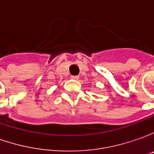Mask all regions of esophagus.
<instances>
[{
	"mask_svg": "<svg viewBox=\"0 0 154 154\" xmlns=\"http://www.w3.org/2000/svg\"><path fill=\"white\" fill-rule=\"evenodd\" d=\"M72 79H74V80H77V79L79 78V77H78V76H72Z\"/></svg>",
	"mask_w": 154,
	"mask_h": 154,
	"instance_id": "34e87169",
	"label": "esophagus"
}]
</instances>
